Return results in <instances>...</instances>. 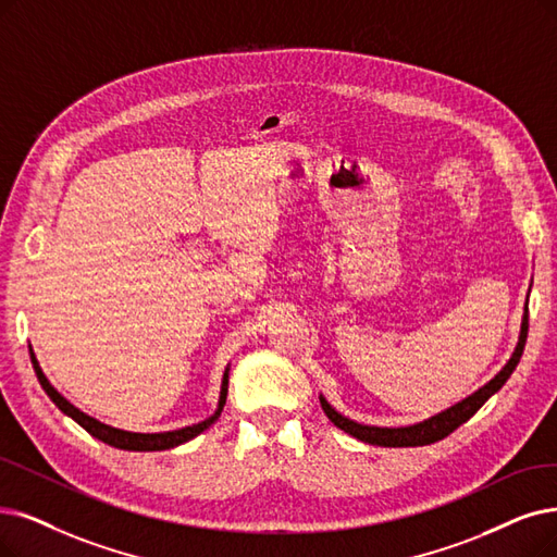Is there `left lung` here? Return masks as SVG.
Masks as SVG:
<instances>
[{
  "mask_svg": "<svg viewBox=\"0 0 557 557\" xmlns=\"http://www.w3.org/2000/svg\"><path fill=\"white\" fill-rule=\"evenodd\" d=\"M525 338H528V299L523 306V318H521V331H519V343L511 351L509 361L500 368V372L488 380L484 386H480L475 393H471L469 397L459 399L457 405L443 409L425 420L413 422V425H405V428H380V425H366V422H356L347 416H343L341 411L333 409L329 405V399L320 393V405L324 409V413L329 416V420L333 425L341 428L343 432H347L349 436L359 438L363 443H370V446H384V448H416V446H430V443H436L441 438H446L448 434H453L459 425H463L488 397L494 393H498L505 382L509 380V374L517 370L521 354L525 347Z\"/></svg>",
  "mask_w": 557,
  "mask_h": 557,
  "instance_id": "8db88e82",
  "label": "left lung"
}]
</instances>
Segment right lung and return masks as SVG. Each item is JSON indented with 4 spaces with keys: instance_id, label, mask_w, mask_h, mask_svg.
Listing matches in <instances>:
<instances>
[{
    "instance_id": "obj_1",
    "label": "right lung",
    "mask_w": 557,
    "mask_h": 557,
    "mask_svg": "<svg viewBox=\"0 0 557 557\" xmlns=\"http://www.w3.org/2000/svg\"><path fill=\"white\" fill-rule=\"evenodd\" d=\"M29 356H32V366H34V372L38 376V382L42 386V391L48 393V397L52 399V403L65 413L71 416L77 425H82L88 434L96 436L98 441L107 443V446H114V448H121V450H135V453H152V450H169V448H175L181 446V443H187L191 441L194 436H198L201 432H206L210 425H214V422L219 420L221 411H224V405H226V395H228V372H231V363L226 366L224 370V376H221V388H219V403H216V409L212 416H208L206 420L196 422V425H187V428H181V430H171V432H127V430H119V428H111V425H104V422H100L98 418L84 413L82 409H77L73 403H69L50 382L46 372L40 370L38 366V359L36 354L29 345Z\"/></svg>"
}]
</instances>
